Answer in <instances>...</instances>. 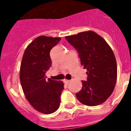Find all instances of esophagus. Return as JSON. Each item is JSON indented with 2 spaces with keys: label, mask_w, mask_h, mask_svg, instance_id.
I'll list each match as a JSON object with an SVG mask.
<instances>
[{
  "label": "esophagus",
  "mask_w": 131,
  "mask_h": 131,
  "mask_svg": "<svg viewBox=\"0 0 131 131\" xmlns=\"http://www.w3.org/2000/svg\"><path fill=\"white\" fill-rule=\"evenodd\" d=\"M63 82L65 83V84H68L69 83V80H67V79H63Z\"/></svg>",
  "instance_id": "1"
}]
</instances>
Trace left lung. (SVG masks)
I'll return each instance as SVG.
<instances>
[{
  "instance_id": "obj_1",
  "label": "left lung",
  "mask_w": 131,
  "mask_h": 131,
  "mask_svg": "<svg viewBox=\"0 0 131 131\" xmlns=\"http://www.w3.org/2000/svg\"><path fill=\"white\" fill-rule=\"evenodd\" d=\"M77 50L81 64L87 70V81L76 96L83 104L95 106L104 102L113 92L117 69L115 55L106 40L92 31L65 37Z\"/></svg>"
}]
</instances>
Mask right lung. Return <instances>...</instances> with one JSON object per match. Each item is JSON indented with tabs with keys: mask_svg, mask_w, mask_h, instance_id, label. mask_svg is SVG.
<instances>
[{
	"mask_svg": "<svg viewBox=\"0 0 131 131\" xmlns=\"http://www.w3.org/2000/svg\"><path fill=\"white\" fill-rule=\"evenodd\" d=\"M60 37L39 36L25 49L20 66L19 79L27 101L38 112L52 113L60 106L63 83L45 73L52 65L50 52L60 42Z\"/></svg>",
	"mask_w": 131,
	"mask_h": 131,
	"instance_id": "right-lung-1",
	"label": "right lung"
}]
</instances>
